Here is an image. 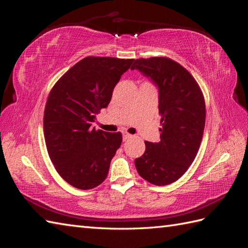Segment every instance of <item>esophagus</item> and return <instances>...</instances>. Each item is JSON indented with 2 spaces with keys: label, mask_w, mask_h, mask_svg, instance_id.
Segmentation results:
<instances>
[{
  "label": "esophagus",
  "mask_w": 248,
  "mask_h": 248,
  "mask_svg": "<svg viewBox=\"0 0 248 248\" xmlns=\"http://www.w3.org/2000/svg\"><path fill=\"white\" fill-rule=\"evenodd\" d=\"M130 138H132L131 134L127 133V132H123V140H128V139H130Z\"/></svg>",
  "instance_id": "obj_1"
}]
</instances>
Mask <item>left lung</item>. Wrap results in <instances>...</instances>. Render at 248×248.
<instances>
[{"label":"left lung","instance_id":"8db88e82","mask_svg":"<svg viewBox=\"0 0 248 248\" xmlns=\"http://www.w3.org/2000/svg\"><path fill=\"white\" fill-rule=\"evenodd\" d=\"M131 69L158 87L162 125L160 141H145V153L134 164L149 183L168 185L188 170L198 154L206 120L204 95L191 74L171 59H137Z\"/></svg>","mask_w":248,"mask_h":248}]
</instances>
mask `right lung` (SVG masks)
I'll return each mask as SVG.
<instances>
[{"label":"right lung","instance_id":"1","mask_svg":"<svg viewBox=\"0 0 248 248\" xmlns=\"http://www.w3.org/2000/svg\"><path fill=\"white\" fill-rule=\"evenodd\" d=\"M133 59L87 57L52 87L43 117L49 158L67 183L82 190L106 180L109 164L121 146V132L92 128L106 108L121 76Z\"/></svg>","mask_w":248,"mask_h":248}]
</instances>
